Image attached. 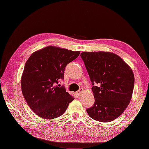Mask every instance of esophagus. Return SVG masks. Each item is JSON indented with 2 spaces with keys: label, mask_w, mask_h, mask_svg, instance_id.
<instances>
[{
  "label": "esophagus",
  "mask_w": 149,
  "mask_h": 149,
  "mask_svg": "<svg viewBox=\"0 0 149 149\" xmlns=\"http://www.w3.org/2000/svg\"><path fill=\"white\" fill-rule=\"evenodd\" d=\"M83 91H84V89L82 88H80L79 89V91H78V94H81L82 92H83Z\"/></svg>",
  "instance_id": "esophagus-1"
}]
</instances>
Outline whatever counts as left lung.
Segmentation results:
<instances>
[{
  "label": "left lung",
  "instance_id": "obj_1",
  "mask_svg": "<svg viewBox=\"0 0 149 149\" xmlns=\"http://www.w3.org/2000/svg\"><path fill=\"white\" fill-rule=\"evenodd\" d=\"M92 85L95 99L88 108V116L100 122L118 118L125 110L133 95L135 82L133 72L119 56L108 52H82Z\"/></svg>",
  "mask_w": 149,
  "mask_h": 149
}]
</instances>
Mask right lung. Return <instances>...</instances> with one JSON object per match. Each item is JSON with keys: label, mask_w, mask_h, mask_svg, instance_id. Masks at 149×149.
I'll return each mask as SVG.
<instances>
[{"label": "right lung", "mask_w": 149, "mask_h": 149, "mask_svg": "<svg viewBox=\"0 0 149 149\" xmlns=\"http://www.w3.org/2000/svg\"><path fill=\"white\" fill-rule=\"evenodd\" d=\"M80 52L50 45L33 52L24 66L21 78L23 96L31 110L43 119L61 116L73 100L64 87H58L65 67Z\"/></svg>", "instance_id": "right-lung-1"}]
</instances>
